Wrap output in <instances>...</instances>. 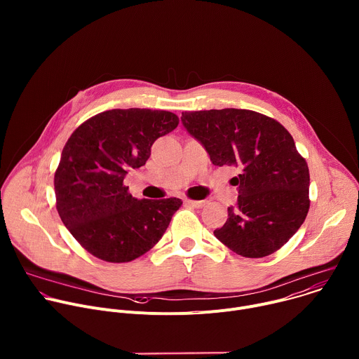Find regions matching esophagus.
<instances>
[{"label": "esophagus", "mask_w": 359, "mask_h": 359, "mask_svg": "<svg viewBox=\"0 0 359 359\" xmlns=\"http://www.w3.org/2000/svg\"><path fill=\"white\" fill-rule=\"evenodd\" d=\"M184 204H186V206H191V208H197V209H200V208H203V206H206L208 201H206V200H191V198H184Z\"/></svg>", "instance_id": "34e87169"}]
</instances>
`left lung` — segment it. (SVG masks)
<instances>
[{"mask_svg": "<svg viewBox=\"0 0 359 359\" xmlns=\"http://www.w3.org/2000/svg\"><path fill=\"white\" fill-rule=\"evenodd\" d=\"M187 132L216 166L240 170L237 206L215 236L231 251L262 259L280 250L310 209V172L290 132L276 119L248 109L182 112Z\"/></svg>", "mask_w": 359, "mask_h": 359, "instance_id": "1", "label": "left lung"}]
</instances>
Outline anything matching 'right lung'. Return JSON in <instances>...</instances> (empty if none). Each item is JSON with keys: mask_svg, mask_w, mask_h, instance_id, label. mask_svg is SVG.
<instances>
[{"mask_svg": "<svg viewBox=\"0 0 359 359\" xmlns=\"http://www.w3.org/2000/svg\"><path fill=\"white\" fill-rule=\"evenodd\" d=\"M179 125L168 111L112 109L79 125L64 146L54 177L57 210L75 240L96 259L132 262L155 245L182 206L176 197L137 200L123 184L129 169Z\"/></svg>", "mask_w": 359, "mask_h": 359, "instance_id": "add662e5", "label": "right lung"}]
</instances>
